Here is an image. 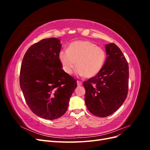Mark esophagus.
Returning <instances> with one entry per match:
<instances>
[{
	"instance_id": "obj_1",
	"label": "esophagus",
	"mask_w": 150,
	"mask_h": 150,
	"mask_svg": "<svg viewBox=\"0 0 150 150\" xmlns=\"http://www.w3.org/2000/svg\"><path fill=\"white\" fill-rule=\"evenodd\" d=\"M82 84H83V83L81 82V81H77V85H78V86H81V85H82Z\"/></svg>"
}]
</instances>
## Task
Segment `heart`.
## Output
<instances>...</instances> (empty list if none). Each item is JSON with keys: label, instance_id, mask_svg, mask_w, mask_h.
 <instances>
[{"label": "heart", "instance_id": "1", "mask_svg": "<svg viewBox=\"0 0 150 150\" xmlns=\"http://www.w3.org/2000/svg\"><path fill=\"white\" fill-rule=\"evenodd\" d=\"M62 69L71 74L76 67V74L91 78L101 71L106 60V52L89 40H78L69 44L66 51L59 53Z\"/></svg>", "mask_w": 150, "mask_h": 150}]
</instances>
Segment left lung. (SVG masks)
Segmentation results:
<instances>
[{
	"instance_id": "1",
	"label": "left lung",
	"mask_w": 150,
	"mask_h": 150,
	"mask_svg": "<svg viewBox=\"0 0 150 150\" xmlns=\"http://www.w3.org/2000/svg\"><path fill=\"white\" fill-rule=\"evenodd\" d=\"M107 57L101 71L83 83L88 110L98 117L111 115L125 101L128 90L129 67L116 44L106 45Z\"/></svg>"
}]
</instances>
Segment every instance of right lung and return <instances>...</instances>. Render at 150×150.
Returning <instances> with one entry per match:
<instances>
[{"label":"right lung","mask_w":150,"mask_h":150,"mask_svg":"<svg viewBox=\"0 0 150 150\" xmlns=\"http://www.w3.org/2000/svg\"><path fill=\"white\" fill-rule=\"evenodd\" d=\"M62 45L56 38L31 46L21 67L20 86L25 100L35 115L53 120L64 114L76 80L62 69L59 59Z\"/></svg>","instance_id":"obj_1"}]
</instances>
